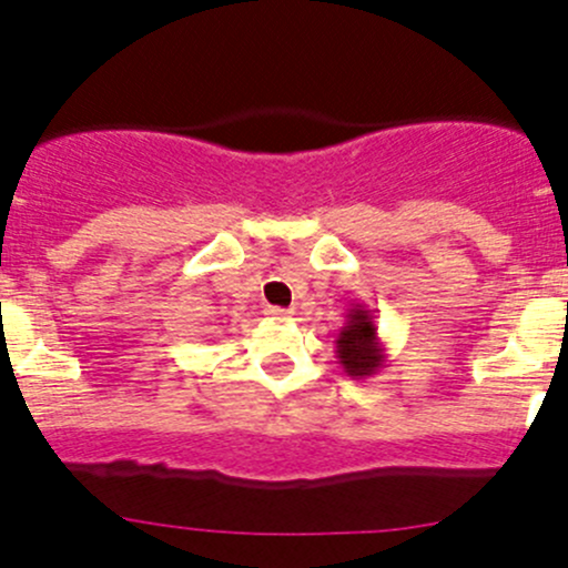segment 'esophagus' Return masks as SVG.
Segmentation results:
<instances>
[{"mask_svg": "<svg viewBox=\"0 0 568 568\" xmlns=\"http://www.w3.org/2000/svg\"><path fill=\"white\" fill-rule=\"evenodd\" d=\"M266 316L268 318H277V321H285L294 316V311H288V307H266Z\"/></svg>", "mask_w": 568, "mask_h": 568, "instance_id": "obj_1", "label": "esophagus"}]
</instances>
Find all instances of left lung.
Wrapping results in <instances>:
<instances>
[{
	"instance_id": "8db88e82",
	"label": "left lung",
	"mask_w": 568,
	"mask_h": 568,
	"mask_svg": "<svg viewBox=\"0 0 568 568\" xmlns=\"http://www.w3.org/2000/svg\"><path fill=\"white\" fill-rule=\"evenodd\" d=\"M337 363L343 365L352 379H368L379 374L387 363V348L379 337V326L374 321V311L365 305H352L346 313V324L337 329L335 337Z\"/></svg>"
}]
</instances>
